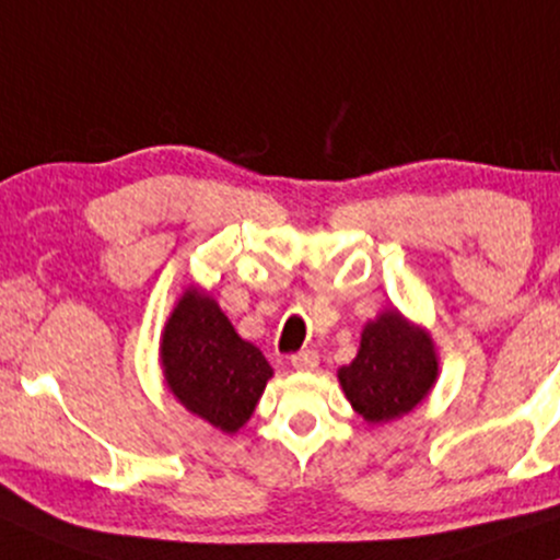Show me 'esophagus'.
Returning a JSON list of instances; mask_svg holds the SVG:
<instances>
[{
    "label": "esophagus",
    "mask_w": 560,
    "mask_h": 560,
    "mask_svg": "<svg viewBox=\"0 0 560 560\" xmlns=\"http://www.w3.org/2000/svg\"><path fill=\"white\" fill-rule=\"evenodd\" d=\"M292 368L300 373H310V370L318 368V352L315 349H302V352L292 354Z\"/></svg>",
    "instance_id": "34e87169"
}]
</instances>
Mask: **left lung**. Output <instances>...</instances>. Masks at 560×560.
Segmentation results:
<instances>
[{"mask_svg":"<svg viewBox=\"0 0 560 560\" xmlns=\"http://www.w3.org/2000/svg\"><path fill=\"white\" fill-rule=\"evenodd\" d=\"M438 378V354L425 328L399 310H386L362 328L360 349L339 370V383L357 415L388 422L412 412Z\"/></svg>","mask_w":560,"mask_h":560,"instance_id":"1","label":"left lung"}]
</instances>
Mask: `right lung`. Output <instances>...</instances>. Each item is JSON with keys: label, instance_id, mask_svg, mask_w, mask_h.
Segmentation results:
<instances>
[{"label": "right lung", "instance_id": "obj_1", "mask_svg": "<svg viewBox=\"0 0 560 560\" xmlns=\"http://www.w3.org/2000/svg\"><path fill=\"white\" fill-rule=\"evenodd\" d=\"M166 386L187 412L221 433H237L273 375L262 352L234 331L219 302L185 289L161 334Z\"/></svg>", "mask_w": 560, "mask_h": 560}]
</instances>
